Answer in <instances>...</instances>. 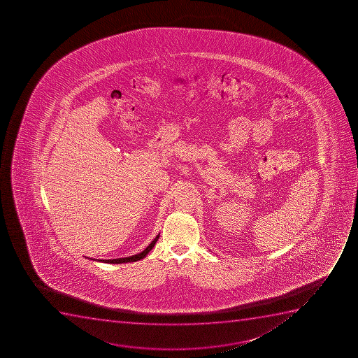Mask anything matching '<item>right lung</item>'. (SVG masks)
<instances>
[{"label": "right lung", "instance_id": "right-lung-1", "mask_svg": "<svg viewBox=\"0 0 358 358\" xmlns=\"http://www.w3.org/2000/svg\"><path fill=\"white\" fill-rule=\"evenodd\" d=\"M159 237V234H157L155 239L145 248V250L140 252L138 255H131V257H127V258L108 259V260H100V262H108V264H124V262H138V260H141V259L145 258V255H148L149 252H150V250L155 246L156 241H157Z\"/></svg>", "mask_w": 358, "mask_h": 358}]
</instances>
